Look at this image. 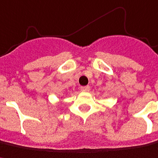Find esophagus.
Listing matches in <instances>:
<instances>
[{
	"mask_svg": "<svg viewBox=\"0 0 158 158\" xmlns=\"http://www.w3.org/2000/svg\"><path fill=\"white\" fill-rule=\"evenodd\" d=\"M81 90L82 92H89L90 90L89 86H83V87H81Z\"/></svg>",
	"mask_w": 158,
	"mask_h": 158,
	"instance_id": "esophagus-1",
	"label": "esophagus"
}]
</instances>
